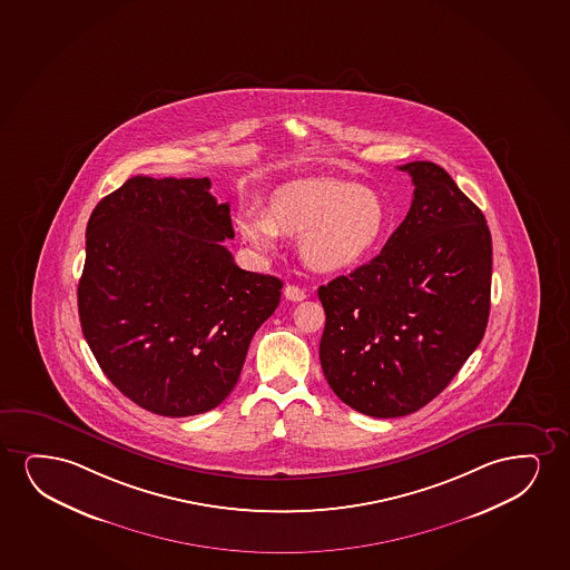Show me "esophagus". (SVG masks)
Returning <instances> with one entry per match:
<instances>
[{
	"instance_id": "34e87169",
	"label": "esophagus",
	"mask_w": 570,
	"mask_h": 570,
	"mask_svg": "<svg viewBox=\"0 0 570 570\" xmlns=\"http://www.w3.org/2000/svg\"><path fill=\"white\" fill-rule=\"evenodd\" d=\"M284 297L289 299V302H304L307 296H305L304 289L297 288L294 284H289V286L284 288Z\"/></svg>"
}]
</instances>
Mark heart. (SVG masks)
Instances as JSON below:
<instances>
[{"label": "heart", "instance_id": "1", "mask_svg": "<svg viewBox=\"0 0 570 570\" xmlns=\"http://www.w3.org/2000/svg\"><path fill=\"white\" fill-rule=\"evenodd\" d=\"M389 224L377 193L342 181H311L276 193L268 215L244 213L237 229L257 252L276 249L278 236L302 237L299 253L317 273H346L375 252Z\"/></svg>", "mask_w": 570, "mask_h": 570}]
</instances>
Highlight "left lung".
Wrapping results in <instances>:
<instances>
[{"label": "left lung", "instance_id": "1", "mask_svg": "<svg viewBox=\"0 0 570 570\" xmlns=\"http://www.w3.org/2000/svg\"><path fill=\"white\" fill-rule=\"evenodd\" d=\"M399 168L415 187L404 223L375 259L317 292L326 383L371 417L414 414L441 394L480 346L491 304L483 213L441 166Z\"/></svg>", "mask_w": 570, "mask_h": 570}]
</instances>
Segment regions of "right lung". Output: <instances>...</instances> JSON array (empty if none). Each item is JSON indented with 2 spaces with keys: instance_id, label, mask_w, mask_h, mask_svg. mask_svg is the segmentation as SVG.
Returning <instances> with one entry per match:
<instances>
[{
  "instance_id": "obj_1",
  "label": "right lung",
  "mask_w": 570,
  "mask_h": 570,
  "mask_svg": "<svg viewBox=\"0 0 570 570\" xmlns=\"http://www.w3.org/2000/svg\"><path fill=\"white\" fill-rule=\"evenodd\" d=\"M208 178L135 176L87 224L77 288L82 334L104 375L148 412L205 414L236 386L281 304L282 281L244 271L228 203Z\"/></svg>"
}]
</instances>
